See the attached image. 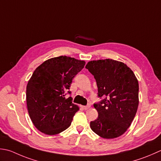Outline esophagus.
<instances>
[{"label": "esophagus", "mask_w": 161, "mask_h": 161, "mask_svg": "<svg viewBox=\"0 0 161 161\" xmlns=\"http://www.w3.org/2000/svg\"><path fill=\"white\" fill-rule=\"evenodd\" d=\"M83 108H84V109H89L91 108V105H90V104H88V105H86V106H83Z\"/></svg>", "instance_id": "obj_1"}]
</instances>
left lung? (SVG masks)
Masks as SVG:
<instances>
[{
    "instance_id": "8db88e82",
    "label": "left lung",
    "mask_w": 161,
    "mask_h": 161,
    "mask_svg": "<svg viewBox=\"0 0 161 161\" xmlns=\"http://www.w3.org/2000/svg\"><path fill=\"white\" fill-rule=\"evenodd\" d=\"M86 68L96 81L101 101L93 105L98 113L90 127L105 139L124 134L130 127L139 105V84L125 64L112 59L89 61Z\"/></svg>"
}]
</instances>
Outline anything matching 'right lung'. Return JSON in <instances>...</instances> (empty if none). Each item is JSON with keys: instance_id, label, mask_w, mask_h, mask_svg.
Returning <instances> with one entry per match:
<instances>
[{"instance_id": "add662e5", "label": "right lung", "mask_w": 161, "mask_h": 161, "mask_svg": "<svg viewBox=\"0 0 161 161\" xmlns=\"http://www.w3.org/2000/svg\"><path fill=\"white\" fill-rule=\"evenodd\" d=\"M85 64L61 56L47 60L33 72L26 86L27 108L33 124L44 134H58L70 125L79 107L65 96L70 94L72 79Z\"/></svg>"}]
</instances>
